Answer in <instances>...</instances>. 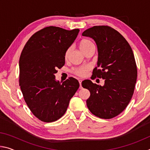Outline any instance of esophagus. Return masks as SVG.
I'll return each mask as SVG.
<instances>
[{
    "label": "esophagus",
    "mask_w": 150,
    "mask_h": 150,
    "mask_svg": "<svg viewBox=\"0 0 150 150\" xmlns=\"http://www.w3.org/2000/svg\"><path fill=\"white\" fill-rule=\"evenodd\" d=\"M79 85H80L79 88H80V89H81V88H82V86H81V83H82V80H79Z\"/></svg>",
    "instance_id": "34e87169"
}]
</instances>
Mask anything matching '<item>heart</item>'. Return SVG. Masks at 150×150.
<instances>
[{"instance_id":"obj_1","label":"heart","mask_w":150,"mask_h":150,"mask_svg":"<svg viewBox=\"0 0 150 150\" xmlns=\"http://www.w3.org/2000/svg\"><path fill=\"white\" fill-rule=\"evenodd\" d=\"M79 47L80 50L84 53L87 50L90 49L91 47H94V44L91 40L88 39H83L80 41L79 44ZM70 52H71L70 47L68 48V49L65 51V58H67L68 57V55H69ZM90 69H91V67L89 65L81 66V67L73 68L72 69V73L75 75L82 77H85V76L87 74V73Z\"/></svg>"}]
</instances>
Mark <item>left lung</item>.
<instances>
[{"mask_svg": "<svg viewBox=\"0 0 150 150\" xmlns=\"http://www.w3.org/2000/svg\"><path fill=\"white\" fill-rule=\"evenodd\" d=\"M82 35L93 38L97 45V67L92 77L105 79L103 87L91 80L82 82L91 93L87 106L98 118H112L126 108L134 94L138 72L132 50L120 33L108 26H95Z\"/></svg>", "mask_w": 150, "mask_h": 150, "instance_id": "obj_1", "label": "left lung"}]
</instances>
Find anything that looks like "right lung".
Instances as JSON below:
<instances>
[{"label": "right lung", "instance_id": "1", "mask_svg": "<svg viewBox=\"0 0 150 150\" xmlns=\"http://www.w3.org/2000/svg\"><path fill=\"white\" fill-rule=\"evenodd\" d=\"M79 32L45 27L30 37L20 55L19 84L24 100L33 115L44 122L62 117L79 87L73 77L62 83L55 79L57 69L65 65V51Z\"/></svg>", "mask_w": 150, "mask_h": 150}]
</instances>
